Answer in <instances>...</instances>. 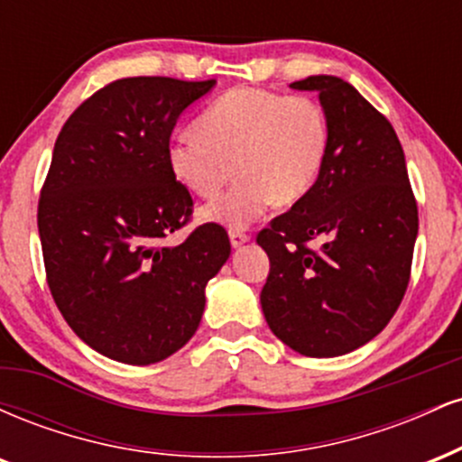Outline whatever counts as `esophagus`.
<instances>
[{"label": "esophagus", "instance_id": "34e87169", "mask_svg": "<svg viewBox=\"0 0 462 462\" xmlns=\"http://www.w3.org/2000/svg\"><path fill=\"white\" fill-rule=\"evenodd\" d=\"M247 241H249V236H247L243 230H230V243H232V247L245 245Z\"/></svg>", "mask_w": 462, "mask_h": 462}]
</instances>
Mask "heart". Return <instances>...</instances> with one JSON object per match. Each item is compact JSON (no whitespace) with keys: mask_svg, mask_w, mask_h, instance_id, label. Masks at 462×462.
<instances>
[{"mask_svg":"<svg viewBox=\"0 0 462 462\" xmlns=\"http://www.w3.org/2000/svg\"><path fill=\"white\" fill-rule=\"evenodd\" d=\"M330 116L317 99L267 88L236 87L217 97L167 147L173 178L201 199H213L232 178L224 198L201 210L210 224L241 230L273 201L295 204L310 193L330 152Z\"/></svg>","mask_w":462,"mask_h":462,"instance_id":"obj_1","label":"heart"}]
</instances>
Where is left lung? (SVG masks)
Here are the masks:
<instances>
[{
	"instance_id": "left-lung-1",
	"label": "left lung",
	"mask_w": 462,
	"mask_h": 462,
	"mask_svg": "<svg viewBox=\"0 0 462 462\" xmlns=\"http://www.w3.org/2000/svg\"><path fill=\"white\" fill-rule=\"evenodd\" d=\"M332 141L319 180L256 243L267 252L261 304L284 346L312 358L354 352L384 330L406 293L417 201L393 125L352 84L310 76ZM321 237L319 250L305 243Z\"/></svg>"
}]
</instances>
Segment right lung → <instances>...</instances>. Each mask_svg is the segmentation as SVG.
<instances>
[{
	"label": "right lung",
	"mask_w": 462,
	"mask_h": 462,
	"mask_svg": "<svg viewBox=\"0 0 462 462\" xmlns=\"http://www.w3.org/2000/svg\"><path fill=\"white\" fill-rule=\"evenodd\" d=\"M215 79L124 78L67 119L39 199L47 284L71 330L95 352L153 365L198 330L206 284L230 258L217 224L180 245L193 199L173 178L167 147L180 115Z\"/></svg>",
	"instance_id": "add662e5"
}]
</instances>
